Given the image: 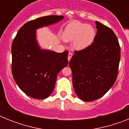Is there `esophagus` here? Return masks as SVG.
<instances>
[{"label": "esophagus", "instance_id": "1", "mask_svg": "<svg viewBox=\"0 0 129 129\" xmlns=\"http://www.w3.org/2000/svg\"><path fill=\"white\" fill-rule=\"evenodd\" d=\"M72 57V53H68V61H70V59H71Z\"/></svg>", "mask_w": 129, "mask_h": 129}]
</instances>
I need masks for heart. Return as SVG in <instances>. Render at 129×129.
<instances>
[{"label":"heart","mask_w":129,"mask_h":129,"mask_svg":"<svg viewBox=\"0 0 129 129\" xmlns=\"http://www.w3.org/2000/svg\"><path fill=\"white\" fill-rule=\"evenodd\" d=\"M96 36V31L92 26L80 22H72L68 24L62 34L67 42H73V47L82 50L93 43Z\"/></svg>","instance_id":"1"}]
</instances>
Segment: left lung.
<instances>
[{
    "instance_id": "left-lung-1",
    "label": "left lung",
    "mask_w": 129,
    "mask_h": 129,
    "mask_svg": "<svg viewBox=\"0 0 129 129\" xmlns=\"http://www.w3.org/2000/svg\"><path fill=\"white\" fill-rule=\"evenodd\" d=\"M97 34L90 46L75 51L70 61L72 83L77 96L92 101L104 95L118 76L120 46L110 28L95 21Z\"/></svg>"
}]
</instances>
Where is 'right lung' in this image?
Listing matches in <instances>:
<instances>
[{
	"label": "right lung",
	"mask_w": 129,
	"mask_h": 129,
	"mask_svg": "<svg viewBox=\"0 0 129 129\" xmlns=\"http://www.w3.org/2000/svg\"><path fill=\"white\" fill-rule=\"evenodd\" d=\"M64 19L61 15L42 17L26 22L20 28L11 46V70L20 89L28 96L44 100L54 89L57 76L68 65V51L57 53L41 49L36 30Z\"/></svg>",
	"instance_id": "right-lung-1"
}]
</instances>
